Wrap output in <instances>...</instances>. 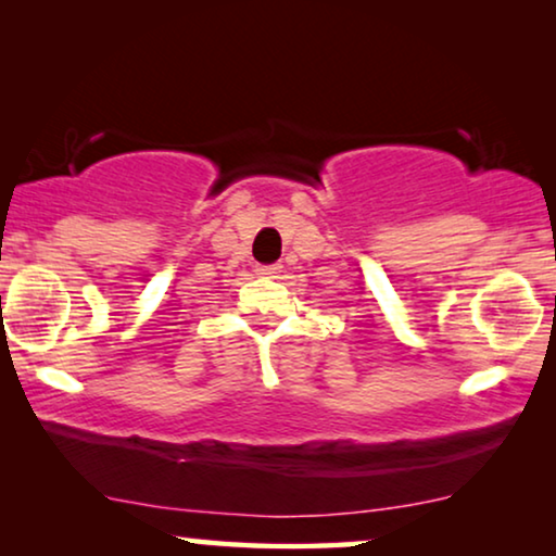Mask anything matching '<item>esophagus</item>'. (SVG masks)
Returning <instances> with one entry per match:
<instances>
[{"label":"esophagus","instance_id":"34e87169","mask_svg":"<svg viewBox=\"0 0 556 556\" xmlns=\"http://www.w3.org/2000/svg\"><path fill=\"white\" fill-rule=\"evenodd\" d=\"M280 270H283V265L280 263H270V265H255V273L261 278H278Z\"/></svg>","mask_w":556,"mask_h":556}]
</instances>
